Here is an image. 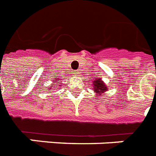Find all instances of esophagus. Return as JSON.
Here are the masks:
<instances>
[{
    "label": "esophagus",
    "instance_id": "obj_1",
    "mask_svg": "<svg viewBox=\"0 0 156 156\" xmlns=\"http://www.w3.org/2000/svg\"><path fill=\"white\" fill-rule=\"evenodd\" d=\"M78 72L77 71H73V76H78Z\"/></svg>",
    "mask_w": 156,
    "mask_h": 156
}]
</instances>
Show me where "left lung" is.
Masks as SVG:
<instances>
[{
    "label": "left lung",
    "instance_id": "8db88e82",
    "mask_svg": "<svg viewBox=\"0 0 156 156\" xmlns=\"http://www.w3.org/2000/svg\"><path fill=\"white\" fill-rule=\"evenodd\" d=\"M92 84L94 85V89L93 90L97 95L98 94L101 95L102 93L105 92L108 90L107 86L104 84V82L100 78H95V80L93 81Z\"/></svg>",
    "mask_w": 156,
    "mask_h": 156
}]
</instances>
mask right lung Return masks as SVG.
Masks as SVG:
<instances>
[{
    "label": "right lung",
    "instance_id": "obj_1",
    "mask_svg": "<svg viewBox=\"0 0 156 156\" xmlns=\"http://www.w3.org/2000/svg\"><path fill=\"white\" fill-rule=\"evenodd\" d=\"M56 81H57V82H56V83H58V79H57V80H54V83H55V82H56ZM48 89H51V87H48ZM51 90H52V89H51Z\"/></svg>",
    "mask_w": 156,
    "mask_h": 156
}]
</instances>
